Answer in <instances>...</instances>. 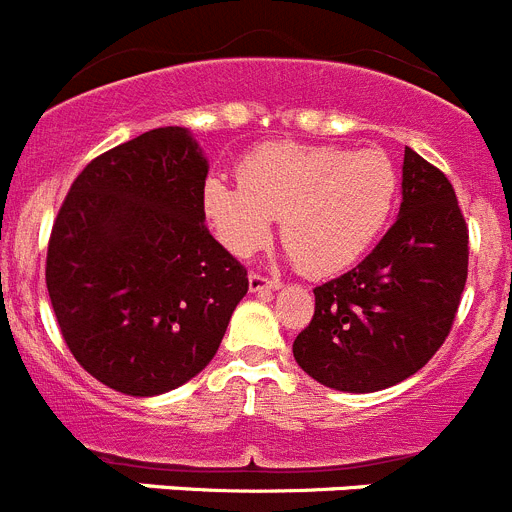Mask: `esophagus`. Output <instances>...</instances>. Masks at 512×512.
I'll return each instance as SVG.
<instances>
[{
  "mask_svg": "<svg viewBox=\"0 0 512 512\" xmlns=\"http://www.w3.org/2000/svg\"><path fill=\"white\" fill-rule=\"evenodd\" d=\"M248 287H251V292H274V289L282 287V282L279 279L261 277V274H248Z\"/></svg>",
  "mask_w": 512,
  "mask_h": 512,
  "instance_id": "esophagus-1",
  "label": "esophagus"
}]
</instances>
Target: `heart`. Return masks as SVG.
Wrapping results in <instances>:
<instances>
[{"label": "heart", "mask_w": 512, "mask_h": 512, "mask_svg": "<svg viewBox=\"0 0 512 512\" xmlns=\"http://www.w3.org/2000/svg\"><path fill=\"white\" fill-rule=\"evenodd\" d=\"M238 182L210 176L202 215L217 243L246 259L282 220V243L307 277H333L369 251L397 200V169L377 148L269 143L238 164Z\"/></svg>", "instance_id": "b5f03b06"}]
</instances>
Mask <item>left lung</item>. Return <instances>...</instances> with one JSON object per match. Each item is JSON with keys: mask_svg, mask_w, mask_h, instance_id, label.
<instances>
[{"mask_svg": "<svg viewBox=\"0 0 512 512\" xmlns=\"http://www.w3.org/2000/svg\"><path fill=\"white\" fill-rule=\"evenodd\" d=\"M469 228L441 169L405 148L402 205L356 269L315 287V315L295 338L302 372L341 392L408 379L451 333L467 284Z\"/></svg>", "mask_w": 512, "mask_h": 512, "instance_id": "8db88e82", "label": "left lung"}]
</instances>
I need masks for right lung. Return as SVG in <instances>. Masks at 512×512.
Returning <instances> with one entry per match:
<instances>
[{"label":"right lung","mask_w":512,"mask_h":512,"mask_svg":"<svg viewBox=\"0 0 512 512\" xmlns=\"http://www.w3.org/2000/svg\"><path fill=\"white\" fill-rule=\"evenodd\" d=\"M207 158L156 128L89 161L56 215L45 287L61 336L94 379L133 397L200 374L248 292L202 215Z\"/></svg>","instance_id":"1"}]
</instances>
